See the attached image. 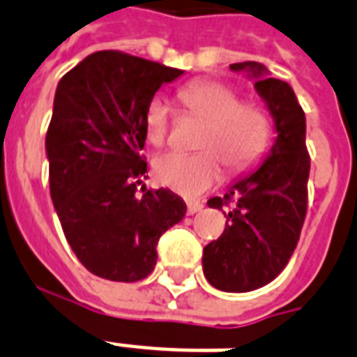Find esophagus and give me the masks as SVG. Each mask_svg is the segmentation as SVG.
<instances>
[{
	"mask_svg": "<svg viewBox=\"0 0 357 357\" xmlns=\"http://www.w3.org/2000/svg\"><path fill=\"white\" fill-rule=\"evenodd\" d=\"M204 209V204L202 202H187V213L189 215H195V213L202 211Z\"/></svg>",
	"mask_w": 357,
	"mask_h": 357,
	"instance_id": "esophagus-1",
	"label": "esophagus"
}]
</instances>
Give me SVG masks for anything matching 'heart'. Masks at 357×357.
<instances>
[{
  "instance_id": "obj_1",
  "label": "heart",
  "mask_w": 357,
  "mask_h": 357,
  "mask_svg": "<svg viewBox=\"0 0 357 357\" xmlns=\"http://www.w3.org/2000/svg\"><path fill=\"white\" fill-rule=\"evenodd\" d=\"M192 116L206 122L196 153L168 151L155 157L153 178L181 196H200L222 179L224 162L235 176L250 172L271 146L274 122L265 105L241 100L234 85L222 79H198L179 92ZM172 111L162 98H153L144 113L146 139L153 146L167 142Z\"/></svg>"
}]
</instances>
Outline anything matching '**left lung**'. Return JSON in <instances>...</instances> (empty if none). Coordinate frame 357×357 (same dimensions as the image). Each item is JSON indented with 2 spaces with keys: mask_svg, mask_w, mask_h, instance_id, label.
<instances>
[{
  "mask_svg": "<svg viewBox=\"0 0 357 357\" xmlns=\"http://www.w3.org/2000/svg\"><path fill=\"white\" fill-rule=\"evenodd\" d=\"M257 77L255 91L276 122V142L254 174L241 179L209 207H228L224 234L204 248V274L213 287L246 293L271 283L291 259L307 213L310 153L305 148V114L293 89L265 75L263 64H229Z\"/></svg>",
  "mask_w": 357,
  "mask_h": 357,
  "instance_id": "obj_1",
  "label": "left lung"
}]
</instances>
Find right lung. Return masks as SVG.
Returning a JSON list of instances; mask_svg holds the SVG:
<instances>
[{
  "instance_id": "add662e5",
  "label": "right lung",
  "mask_w": 357,
  "mask_h": 357,
  "mask_svg": "<svg viewBox=\"0 0 357 357\" xmlns=\"http://www.w3.org/2000/svg\"><path fill=\"white\" fill-rule=\"evenodd\" d=\"M183 70L107 50L59 81L46 133L50 195L64 237L86 271L111 282L144 280L157 243L187 213L170 190L140 187L148 162L144 113Z\"/></svg>"
}]
</instances>
